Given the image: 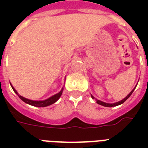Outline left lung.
Returning a JSON list of instances; mask_svg holds the SVG:
<instances>
[{
  "label": "left lung",
  "instance_id": "obj_1",
  "mask_svg": "<svg viewBox=\"0 0 148 148\" xmlns=\"http://www.w3.org/2000/svg\"><path fill=\"white\" fill-rule=\"evenodd\" d=\"M136 87H137V85H136ZM136 87L134 88L133 90H131V92H130V94H129L127 96H126V97H124L123 100H121V101H118V102H116V103H105V102H103V101H100V100H97V99H96V101H97V103H98V104H100V105H102L103 106V107H115V106H118L120 105V104H121V103H123L124 102V101H126L127 99H128L129 97H130V96H131V95H132V93H133V91L134 90V89L136 88ZM91 97H92L93 99H95V97L93 96V95H91Z\"/></svg>",
  "mask_w": 148,
  "mask_h": 148
}]
</instances>
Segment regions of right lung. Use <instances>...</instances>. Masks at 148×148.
Wrapping results in <instances>:
<instances>
[{
	"instance_id": "obj_1",
	"label": "right lung",
	"mask_w": 148,
	"mask_h": 148,
	"mask_svg": "<svg viewBox=\"0 0 148 148\" xmlns=\"http://www.w3.org/2000/svg\"><path fill=\"white\" fill-rule=\"evenodd\" d=\"M10 86H11V88H12V89L14 90V91L18 95V97L21 99L24 102H25V103H27V104H30V105L34 106V107H39V108H45V107H47V106L51 105V104H53V103H55L56 101H58V99L60 97V96H61V95H62L63 93V90H64V88H62V89L60 90V92H58V94H56V95H53V96H51L49 98L46 99V100H44V101H33V100H30V99L25 98V97H22L21 95H19L17 90H15L14 88L13 87L11 84H10Z\"/></svg>"
}]
</instances>
